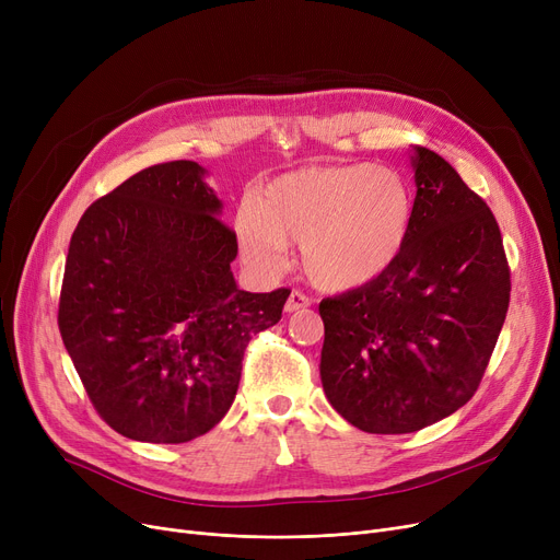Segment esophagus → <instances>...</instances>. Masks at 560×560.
<instances>
[{
  "label": "esophagus",
  "mask_w": 560,
  "mask_h": 560,
  "mask_svg": "<svg viewBox=\"0 0 560 560\" xmlns=\"http://www.w3.org/2000/svg\"><path fill=\"white\" fill-rule=\"evenodd\" d=\"M308 306H311V300L304 295V292L292 290L288 302H285V313H295V311H302V308H308Z\"/></svg>",
  "instance_id": "obj_1"
}]
</instances>
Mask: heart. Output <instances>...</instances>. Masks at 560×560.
Masks as SVG:
<instances>
[{
    "mask_svg": "<svg viewBox=\"0 0 560 560\" xmlns=\"http://www.w3.org/2000/svg\"><path fill=\"white\" fill-rule=\"evenodd\" d=\"M413 197L401 174L370 163L313 165L277 176L245 206L235 233L245 260L281 270L288 245H302L313 285L359 290L384 277L401 256Z\"/></svg>",
    "mask_w": 560,
    "mask_h": 560,
    "instance_id": "heart-1",
    "label": "heart"
}]
</instances>
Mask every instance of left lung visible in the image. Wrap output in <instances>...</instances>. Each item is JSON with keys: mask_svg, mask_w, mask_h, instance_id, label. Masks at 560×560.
<instances>
[{"mask_svg": "<svg viewBox=\"0 0 560 560\" xmlns=\"http://www.w3.org/2000/svg\"><path fill=\"white\" fill-rule=\"evenodd\" d=\"M410 165L418 192L401 256L374 283L319 302L322 388L368 433H413L467 404L511 298L486 201L427 147H413Z\"/></svg>", "mask_w": 560, "mask_h": 560, "instance_id": "left-lung-1", "label": "left lung"}]
</instances>
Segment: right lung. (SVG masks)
Here are the masks:
<instances>
[{
  "instance_id": "add662e5",
  "label": "right lung",
  "mask_w": 560,
  "mask_h": 560,
  "mask_svg": "<svg viewBox=\"0 0 560 560\" xmlns=\"http://www.w3.org/2000/svg\"><path fill=\"white\" fill-rule=\"evenodd\" d=\"M195 161L152 165L97 199L66 260L58 329L102 420L140 443L211 431L238 393L247 342L290 290H241L235 233Z\"/></svg>"
}]
</instances>
